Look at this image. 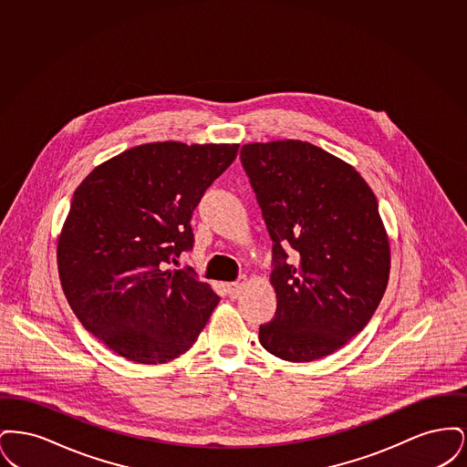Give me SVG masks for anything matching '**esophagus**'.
Wrapping results in <instances>:
<instances>
[{
    "mask_svg": "<svg viewBox=\"0 0 467 467\" xmlns=\"http://www.w3.org/2000/svg\"><path fill=\"white\" fill-rule=\"evenodd\" d=\"M244 278H238L236 282H233V284H229L227 285V294H229V297L231 299H236L240 294H242V290H244Z\"/></svg>",
    "mask_w": 467,
    "mask_h": 467,
    "instance_id": "esophagus-1",
    "label": "esophagus"
}]
</instances>
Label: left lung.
Segmentation results:
<instances>
[{
	"instance_id": "left-lung-1",
	"label": "left lung",
	"mask_w": 467,
	"mask_h": 467,
	"mask_svg": "<svg viewBox=\"0 0 467 467\" xmlns=\"http://www.w3.org/2000/svg\"><path fill=\"white\" fill-rule=\"evenodd\" d=\"M240 159L273 242L276 311L259 341L292 362L329 356L364 329L387 289L377 196L352 166L306 141L250 143Z\"/></svg>"
}]
</instances>
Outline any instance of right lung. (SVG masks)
<instances>
[{"instance_id": "obj_1", "label": "right lung", "mask_w": 467, "mask_h": 467, "mask_svg": "<svg viewBox=\"0 0 467 467\" xmlns=\"http://www.w3.org/2000/svg\"><path fill=\"white\" fill-rule=\"evenodd\" d=\"M240 145L147 143L92 170L57 244L59 278L82 326L113 352L162 364L187 352L219 296L192 267L191 219Z\"/></svg>"}]
</instances>
